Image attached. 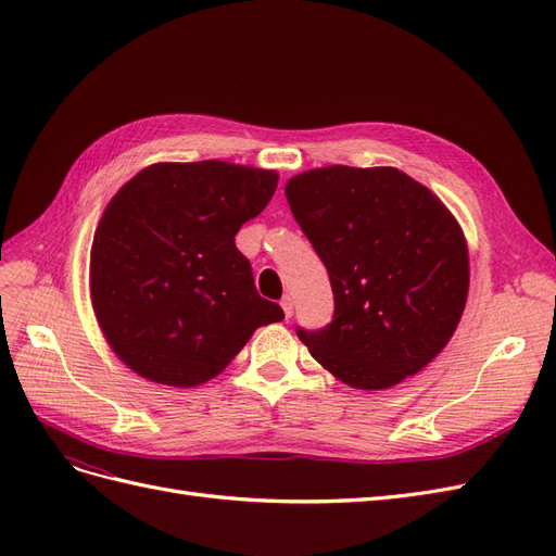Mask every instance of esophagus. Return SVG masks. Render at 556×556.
Listing matches in <instances>:
<instances>
[{
    "instance_id": "obj_1",
    "label": "esophagus",
    "mask_w": 556,
    "mask_h": 556,
    "mask_svg": "<svg viewBox=\"0 0 556 556\" xmlns=\"http://www.w3.org/2000/svg\"><path fill=\"white\" fill-rule=\"evenodd\" d=\"M280 306H282L285 317H292V313H294V299H292L290 294H285V296L280 299Z\"/></svg>"
}]
</instances>
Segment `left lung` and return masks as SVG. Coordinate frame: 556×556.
Instances as JSON below:
<instances>
[{
    "label": "left lung",
    "instance_id": "obj_1",
    "mask_svg": "<svg viewBox=\"0 0 556 556\" xmlns=\"http://www.w3.org/2000/svg\"><path fill=\"white\" fill-rule=\"evenodd\" d=\"M285 197L327 266L336 304L325 329H296L301 343L355 390H387L422 371L466 306L457 217L394 166H319L292 176Z\"/></svg>",
    "mask_w": 556,
    "mask_h": 556
}]
</instances>
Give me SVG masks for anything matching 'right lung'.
<instances>
[{
    "mask_svg": "<svg viewBox=\"0 0 556 556\" xmlns=\"http://www.w3.org/2000/svg\"><path fill=\"white\" fill-rule=\"evenodd\" d=\"M278 174L220 160L157 162L127 180L97 225L90 299L134 374L204 384L282 308L260 296L233 237L271 201Z\"/></svg>",
    "mask_w": 556,
    "mask_h": 556,
    "instance_id": "1",
    "label": "right lung"
}]
</instances>
